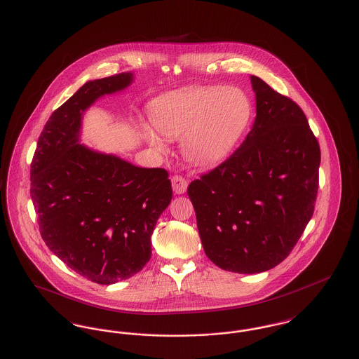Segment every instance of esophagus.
Wrapping results in <instances>:
<instances>
[{
  "instance_id": "obj_1",
  "label": "esophagus",
  "mask_w": 359,
  "mask_h": 359,
  "mask_svg": "<svg viewBox=\"0 0 359 359\" xmlns=\"http://www.w3.org/2000/svg\"><path fill=\"white\" fill-rule=\"evenodd\" d=\"M171 182L172 188H173V192H175V194L182 195V194H184V192L187 191V180H186L183 176H180V175H175V176L172 177Z\"/></svg>"
}]
</instances>
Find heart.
<instances>
[{
	"label": "heart",
	"mask_w": 359,
	"mask_h": 359,
	"mask_svg": "<svg viewBox=\"0 0 359 359\" xmlns=\"http://www.w3.org/2000/svg\"><path fill=\"white\" fill-rule=\"evenodd\" d=\"M154 129L167 138H179L183 157L196 167H211L224 160L252 118V102L238 87L192 86L156 98L149 107ZM141 133L156 149L164 141L142 123Z\"/></svg>",
	"instance_id": "heart-1"
}]
</instances>
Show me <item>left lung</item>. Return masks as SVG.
<instances>
[{
    "instance_id": "obj_1",
    "label": "left lung",
    "mask_w": 359,
    "mask_h": 359,
    "mask_svg": "<svg viewBox=\"0 0 359 359\" xmlns=\"http://www.w3.org/2000/svg\"><path fill=\"white\" fill-rule=\"evenodd\" d=\"M256 120L238 149L191 182L199 236L223 271L261 273L290 256L312 218L320 148L300 106L252 75Z\"/></svg>"
}]
</instances>
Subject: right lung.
I'll return each instance as SVG.
<instances>
[{"label": "right lung", "instance_id": "obj_1", "mask_svg": "<svg viewBox=\"0 0 359 359\" xmlns=\"http://www.w3.org/2000/svg\"><path fill=\"white\" fill-rule=\"evenodd\" d=\"M132 72L90 81L52 113L31 164V198L41 238L87 280L110 285L138 273L171 203L163 168H140L79 144L82 116L98 98L126 88Z\"/></svg>", "mask_w": 359, "mask_h": 359}]
</instances>
